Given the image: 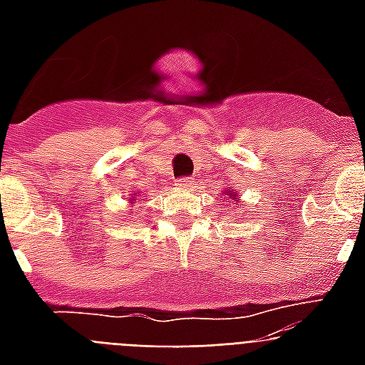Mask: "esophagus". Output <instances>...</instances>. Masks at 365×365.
<instances>
[{"label": "esophagus", "instance_id": "esophagus-1", "mask_svg": "<svg viewBox=\"0 0 365 365\" xmlns=\"http://www.w3.org/2000/svg\"><path fill=\"white\" fill-rule=\"evenodd\" d=\"M176 185L180 189H191L193 187V180L191 178H178Z\"/></svg>", "mask_w": 365, "mask_h": 365}]
</instances>
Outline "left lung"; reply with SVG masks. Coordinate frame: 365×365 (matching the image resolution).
I'll use <instances>...</instances> for the list:
<instances>
[{"label":"left lung","instance_id":"obj_1","mask_svg":"<svg viewBox=\"0 0 365 365\" xmlns=\"http://www.w3.org/2000/svg\"><path fill=\"white\" fill-rule=\"evenodd\" d=\"M227 197H231V199H237V191H227Z\"/></svg>","mask_w":365,"mask_h":365}]
</instances>
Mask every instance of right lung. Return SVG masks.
Returning <instances> with one entry per match:
<instances>
[{
  "mask_svg": "<svg viewBox=\"0 0 365 365\" xmlns=\"http://www.w3.org/2000/svg\"><path fill=\"white\" fill-rule=\"evenodd\" d=\"M134 200H136V197H132V199H130V205H132V202H134Z\"/></svg>",
  "mask_w": 365,
  "mask_h": 365,
  "instance_id": "add662e5",
  "label": "right lung"
}]
</instances>
